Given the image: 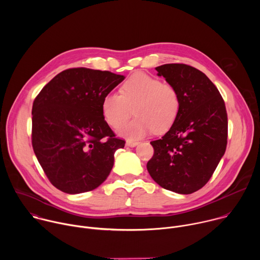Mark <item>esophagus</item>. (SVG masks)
<instances>
[{"label":"esophagus","instance_id":"esophagus-1","mask_svg":"<svg viewBox=\"0 0 260 260\" xmlns=\"http://www.w3.org/2000/svg\"><path fill=\"white\" fill-rule=\"evenodd\" d=\"M138 144H139V142H137V141H131V140L126 141V146H128V147H136Z\"/></svg>","mask_w":260,"mask_h":260}]
</instances>
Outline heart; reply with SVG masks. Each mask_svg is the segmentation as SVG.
<instances>
[{"instance_id":"obj_1","label":"heart","mask_w":260,"mask_h":260,"mask_svg":"<svg viewBox=\"0 0 260 260\" xmlns=\"http://www.w3.org/2000/svg\"><path fill=\"white\" fill-rule=\"evenodd\" d=\"M181 107L177 88L156 77L137 73L121 86L120 93L108 92L102 102L105 120L117 127L133 114L137 117L122 125L117 133L128 140H138L156 132H167L177 119Z\"/></svg>"}]
</instances>
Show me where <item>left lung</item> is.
Instances as JSON below:
<instances>
[{"label":"left lung","instance_id":"obj_1","mask_svg":"<svg viewBox=\"0 0 260 260\" xmlns=\"http://www.w3.org/2000/svg\"><path fill=\"white\" fill-rule=\"evenodd\" d=\"M181 100L177 119L159 140L147 162L152 179L165 189L190 194L207 184L224 155L228 114L223 99L200 70L184 63L155 68Z\"/></svg>","mask_w":260,"mask_h":260}]
</instances>
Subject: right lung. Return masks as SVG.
Here are the masks:
<instances>
[{"label": "right lung", "instance_id": "right-lung-1", "mask_svg": "<svg viewBox=\"0 0 260 260\" xmlns=\"http://www.w3.org/2000/svg\"><path fill=\"white\" fill-rule=\"evenodd\" d=\"M109 71L60 72L37 95L31 109L34 152L54 187L77 194L99 187L125 142L104 119V96L124 80Z\"/></svg>", "mask_w": 260, "mask_h": 260}]
</instances>
